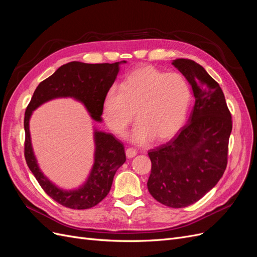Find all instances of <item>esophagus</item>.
I'll list each match as a JSON object with an SVG mask.
<instances>
[{"label":"esophagus","instance_id":"34e87169","mask_svg":"<svg viewBox=\"0 0 257 257\" xmlns=\"http://www.w3.org/2000/svg\"><path fill=\"white\" fill-rule=\"evenodd\" d=\"M125 154H126V158L127 159H132V158L136 157L137 152H136V150L133 149V148H127L126 151H125Z\"/></svg>","mask_w":257,"mask_h":257}]
</instances>
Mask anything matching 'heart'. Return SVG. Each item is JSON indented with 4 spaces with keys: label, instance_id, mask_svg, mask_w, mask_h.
Returning a JSON list of instances; mask_svg holds the SVG:
<instances>
[{
    "label": "heart",
    "instance_id": "b5f03b06",
    "mask_svg": "<svg viewBox=\"0 0 257 257\" xmlns=\"http://www.w3.org/2000/svg\"><path fill=\"white\" fill-rule=\"evenodd\" d=\"M191 100L188 81L179 73H165L144 65L128 74L121 84L107 91L103 118L113 133L122 134L134 119L130 138L136 144L165 142L182 127Z\"/></svg>",
    "mask_w": 257,
    "mask_h": 257
}]
</instances>
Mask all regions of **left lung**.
<instances>
[{
    "label": "left lung",
    "instance_id": "8db88e82",
    "mask_svg": "<svg viewBox=\"0 0 257 257\" xmlns=\"http://www.w3.org/2000/svg\"><path fill=\"white\" fill-rule=\"evenodd\" d=\"M173 65L192 85L195 104L180 133L148 152L152 167L147 185L159 203L183 208L222 178L232 124L221 87L203 66L189 59H176Z\"/></svg>",
    "mask_w": 257,
    "mask_h": 257
}]
</instances>
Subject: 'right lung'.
Masks as SVG:
<instances>
[{
	"mask_svg": "<svg viewBox=\"0 0 257 257\" xmlns=\"http://www.w3.org/2000/svg\"><path fill=\"white\" fill-rule=\"evenodd\" d=\"M115 63L88 64L69 62L59 67L47 79L37 85L25 114V157L27 164L43 190L60 205L71 209H89L100 203L109 193L113 177L125 162L124 146L112 134L94 130V164L82 185L76 190H63L53 184L38 167L30 135V118L42 104L53 98L73 97L87 108L93 120L102 122L103 104L107 91L120 71Z\"/></svg>",
	"mask_w": 257,
	"mask_h": 257,
	"instance_id": "1",
	"label": "right lung"
}]
</instances>
